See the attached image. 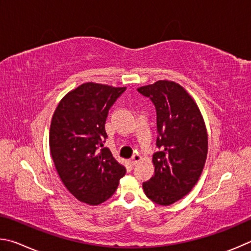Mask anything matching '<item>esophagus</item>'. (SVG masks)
<instances>
[{"instance_id": "1", "label": "esophagus", "mask_w": 251, "mask_h": 251, "mask_svg": "<svg viewBox=\"0 0 251 251\" xmlns=\"http://www.w3.org/2000/svg\"><path fill=\"white\" fill-rule=\"evenodd\" d=\"M140 161H141V155H140V154H134L132 159L130 160V164L132 165V166H134V165H137Z\"/></svg>"}]
</instances>
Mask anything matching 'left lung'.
<instances>
[{
    "label": "left lung",
    "mask_w": 251,
    "mask_h": 251,
    "mask_svg": "<svg viewBox=\"0 0 251 251\" xmlns=\"http://www.w3.org/2000/svg\"><path fill=\"white\" fill-rule=\"evenodd\" d=\"M156 110L154 175L143 183L152 201L168 206L183 199L199 181L208 150L204 119L194 99L174 81L159 80L138 88Z\"/></svg>",
    "instance_id": "1"
}]
</instances>
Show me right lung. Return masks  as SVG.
<instances>
[{
  "mask_svg": "<svg viewBox=\"0 0 251 251\" xmlns=\"http://www.w3.org/2000/svg\"><path fill=\"white\" fill-rule=\"evenodd\" d=\"M126 87L86 82L57 105L50 131V154L61 182L78 201L99 205L113 195L126 168L103 147L104 125Z\"/></svg>",
  "mask_w": 251,
  "mask_h": 251,
  "instance_id": "obj_1",
  "label": "right lung"
}]
</instances>
